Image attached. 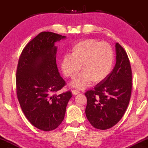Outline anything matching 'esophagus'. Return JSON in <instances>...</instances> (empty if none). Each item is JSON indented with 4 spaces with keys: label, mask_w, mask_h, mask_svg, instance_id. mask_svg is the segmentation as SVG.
I'll return each instance as SVG.
<instances>
[{
    "label": "esophagus",
    "mask_w": 148,
    "mask_h": 148,
    "mask_svg": "<svg viewBox=\"0 0 148 148\" xmlns=\"http://www.w3.org/2000/svg\"><path fill=\"white\" fill-rule=\"evenodd\" d=\"M72 93L73 94V95H77V94H79V93H80V92H79V91H77V90H73L72 91Z\"/></svg>",
    "instance_id": "obj_1"
}]
</instances>
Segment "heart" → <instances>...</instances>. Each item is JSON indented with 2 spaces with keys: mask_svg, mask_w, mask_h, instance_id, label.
Here are the masks:
<instances>
[{
  "mask_svg": "<svg viewBox=\"0 0 148 148\" xmlns=\"http://www.w3.org/2000/svg\"><path fill=\"white\" fill-rule=\"evenodd\" d=\"M114 52L108 42L95 38L79 41L73 47L71 55H65L61 61L64 75L74 78L81 70L82 73L71 82L72 86L83 89L92 81L97 83L107 78L112 70Z\"/></svg>",
  "mask_w": 148,
  "mask_h": 148,
  "instance_id": "obj_1",
  "label": "heart"
}]
</instances>
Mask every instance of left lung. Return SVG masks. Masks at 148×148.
<instances>
[{"instance_id":"obj_1","label":"left lung","mask_w":148,"mask_h":148,"mask_svg":"<svg viewBox=\"0 0 148 148\" xmlns=\"http://www.w3.org/2000/svg\"><path fill=\"white\" fill-rule=\"evenodd\" d=\"M116 63L112 71L93 89L85 92L87 103L85 114L92 126L98 130L110 129L122 118L132 93V73L124 49L115 44Z\"/></svg>"}]
</instances>
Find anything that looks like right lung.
Wrapping results in <instances>:
<instances>
[{
  "label": "right lung",
  "mask_w": 148,
  "mask_h": 148,
  "mask_svg": "<svg viewBox=\"0 0 148 148\" xmlns=\"http://www.w3.org/2000/svg\"><path fill=\"white\" fill-rule=\"evenodd\" d=\"M65 36L52 32L40 33L25 47L16 74V95L25 117L45 132L56 129L63 121L70 91L55 93L66 85L56 63L55 42Z\"/></svg>",
  "instance_id": "add662e5"
}]
</instances>
